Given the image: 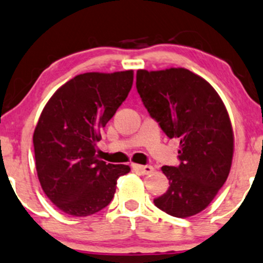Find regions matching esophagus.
I'll use <instances>...</instances> for the list:
<instances>
[{"instance_id": "1", "label": "esophagus", "mask_w": 263, "mask_h": 263, "mask_svg": "<svg viewBox=\"0 0 263 263\" xmlns=\"http://www.w3.org/2000/svg\"><path fill=\"white\" fill-rule=\"evenodd\" d=\"M134 168L138 172H140L141 174H150L154 172V167L152 166H141V164H135Z\"/></svg>"}]
</instances>
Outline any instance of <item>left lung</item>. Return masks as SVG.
<instances>
[{
	"label": "left lung",
	"instance_id": "8db88e82",
	"mask_svg": "<svg viewBox=\"0 0 263 263\" xmlns=\"http://www.w3.org/2000/svg\"><path fill=\"white\" fill-rule=\"evenodd\" d=\"M137 89L167 137L180 140V164L162 167L170 187L154 203L178 218L196 215L231 172L234 134L224 103L210 83L185 68L139 69Z\"/></svg>",
	"mask_w": 263,
	"mask_h": 263
}]
</instances>
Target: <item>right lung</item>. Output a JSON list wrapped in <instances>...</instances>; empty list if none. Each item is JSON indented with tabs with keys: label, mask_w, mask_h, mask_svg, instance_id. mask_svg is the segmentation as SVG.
<instances>
[{
	"label": "right lung",
	"mask_w": 263,
	"mask_h": 263,
	"mask_svg": "<svg viewBox=\"0 0 263 263\" xmlns=\"http://www.w3.org/2000/svg\"><path fill=\"white\" fill-rule=\"evenodd\" d=\"M133 70L84 73L63 84L42 109L35 128V164L46 196L73 217L93 215L111 202L125 164L96 156L101 130L126 99Z\"/></svg>",
	"instance_id": "right-lung-1"
}]
</instances>
